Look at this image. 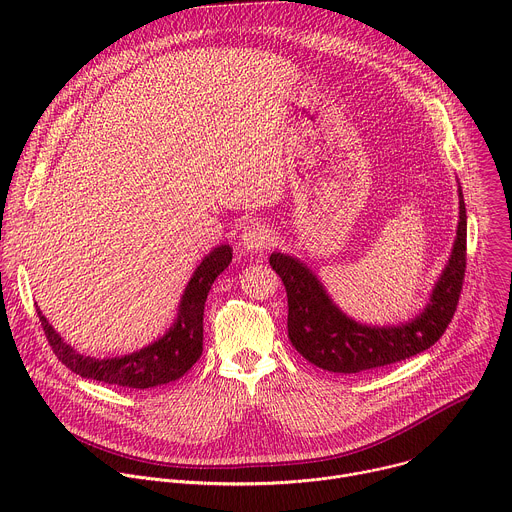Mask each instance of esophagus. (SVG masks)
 <instances>
[{"instance_id":"obj_1","label":"esophagus","mask_w":512,"mask_h":512,"mask_svg":"<svg viewBox=\"0 0 512 512\" xmlns=\"http://www.w3.org/2000/svg\"><path fill=\"white\" fill-rule=\"evenodd\" d=\"M239 245H241L245 251H251V253H261V251H265V249L271 245L269 229H267L265 225H261V223H249V225L241 231Z\"/></svg>"}]
</instances>
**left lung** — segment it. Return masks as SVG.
Returning <instances> with one entry per match:
<instances>
[{
  "instance_id": "obj_1",
  "label": "left lung",
  "mask_w": 512,
  "mask_h": 512,
  "mask_svg": "<svg viewBox=\"0 0 512 512\" xmlns=\"http://www.w3.org/2000/svg\"><path fill=\"white\" fill-rule=\"evenodd\" d=\"M458 198L460 221L452 255L431 289L427 306L409 322L360 324L332 302L304 261L271 253L269 263L287 291V336L296 350L324 371L354 375L405 360L440 340L456 312L466 271V204L460 182Z\"/></svg>"
}]
</instances>
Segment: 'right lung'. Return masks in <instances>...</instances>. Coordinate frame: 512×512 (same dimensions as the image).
Listing matches in <instances>:
<instances>
[{
  "label": "right lung",
  "mask_w": 512,
  "mask_h": 512,
  "mask_svg": "<svg viewBox=\"0 0 512 512\" xmlns=\"http://www.w3.org/2000/svg\"><path fill=\"white\" fill-rule=\"evenodd\" d=\"M231 261L233 247H214L192 273L178 306V316L174 324L166 330V334L156 342L125 356L93 358L79 354L60 338V334H56V330L50 326L38 306L36 312L54 354L72 373L81 375L83 379H93L99 383L129 387L137 391L160 387L184 377L200 358L204 302L214 279L229 267Z\"/></svg>",
  "instance_id": "obj_1"
}]
</instances>
